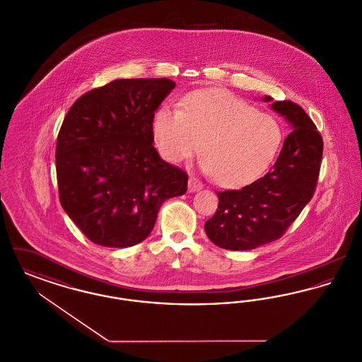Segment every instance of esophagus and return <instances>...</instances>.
Wrapping results in <instances>:
<instances>
[{
    "instance_id": "34e87169",
    "label": "esophagus",
    "mask_w": 362,
    "mask_h": 362,
    "mask_svg": "<svg viewBox=\"0 0 362 362\" xmlns=\"http://www.w3.org/2000/svg\"><path fill=\"white\" fill-rule=\"evenodd\" d=\"M204 187V185L195 177V176H191L189 179V192H195V191H199V189Z\"/></svg>"
}]
</instances>
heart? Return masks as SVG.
<instances>
[{"label":"heart","mask_w":362,"mask_h":362,"mask_svg":"<svg viewBox=\"0 0 362 362\" xmlns=\"http://www.w3.org/2000/svg\"><path fill=\"white\" fill-rule=\"evenodd\" d=\"M152 134L160 155L171 163L198 153L204 142V168L224 187L258 179L282 141L281 126L272 115L221 89L191 92L182 108L158 107Z\"/></svg>","instance_id":"obj_1"}]
</instances>
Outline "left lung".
Returning a JSON list of instances; mask_svg holds the SVG:
<instances>
[{
    "mask_svg": "<svg viewBox=\"0 0 362 362\" xmlns=\"http://www.w3.org/2000/svg\"><path fill=\"white\" fill-rule=\"evenodd\" d=\"M272 107L291 123L292 132L263 177L240 189L217 192L218 207L205 230L220 248L245 251L278 240L315 194L323 138L301 105L281 100Z\"/></svg>",
    "mask_w": 362,
    "mask_h": 362,
    "instance_id": "8db88e82",
    "label": "left lung"
}]
</instances>
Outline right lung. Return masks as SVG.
<instances>
[{
  "label": "right lung",
  "mask_w": 362,
  "mask_h": 362,
  "mask_svg": "<svg viewBox=\"0 0 362 362\" xmlns=\"http://www.w3.org/2000/svg\"><path fill=\"white\" fill-rule=\"evenodd\" d=\"M176 83L114 80L80 96L57 138L59 201L92 243L124 248L145 240L158 209L187 191L189 175L160 158L152 121Z\"/></svg>",
  "instance_id": "1"
}]
</instances>
